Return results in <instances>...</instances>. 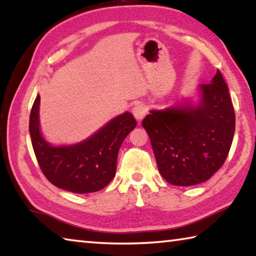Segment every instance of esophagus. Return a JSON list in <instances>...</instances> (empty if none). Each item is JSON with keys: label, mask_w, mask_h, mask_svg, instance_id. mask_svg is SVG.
Here are the masks:
<instances>
[{"label": "esophagus", "mask_w": 256, "mask_h": 256, "mask_svg": "<svg viewBox=\"0 0 256 256\" xmlns=\"http://www.w3.org/2000/svg\"><path fill=\"white\" fill-rule=\"evenodd\" d=\"M133 115L138 120H141L146 115V107L144 104H138V105L133 108Z\"/></svg>", "instance_id": "obj_1"}]
</instances>
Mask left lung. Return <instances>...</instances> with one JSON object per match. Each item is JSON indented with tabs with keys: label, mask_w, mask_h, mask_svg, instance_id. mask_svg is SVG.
I'll list each match as a JSON object with an SVG mask.
<instances>
[{
	"label": "left lung",
	"mask_w": 256,
	"mask_h": 256,
	"mask_svg": "<svg viewBox=\"0 0 256 256\" xmlns=\"http://www.w3.org/2000/svg\"><path fill=\"white\" fill-rule=\"evenodd\" d=\"M198 107L151 110L142 120L159 172L168 183H203L226 162L235 133V110L222 72L200 86Z\"/></svg>",
	"instance_id": "left-lung-1"
}]
</instances>
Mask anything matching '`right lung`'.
I'll return each mask as SVG.
<instances>
[{"label": "right lung", "mask_w": 256, "mask_h": 256, "mask_svg": "<svg viewBox=\"0 0 256 256\" xmlns=\"http://www.w3.org/2000/svg\"><path fill=\"white\" fill-rule=\"evenodd\" d=\"M40 94L30 112L29 132L34 152L42 174L52 184L73 193L97 192L116 174L120 144L136 126L130 112L118 116L92 138L70 146H52L40 131Z\"/></svg>", "instance_id": "1"}]
</instances>
